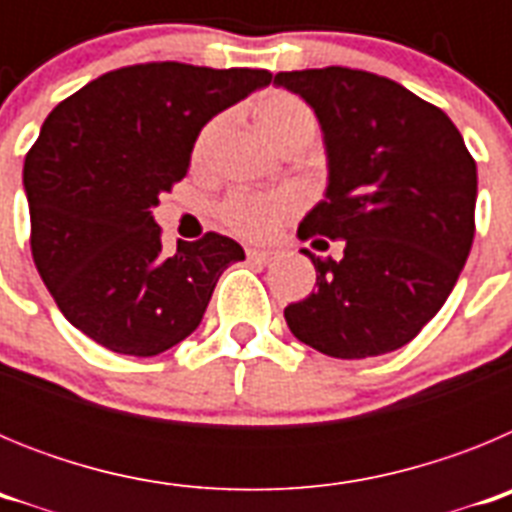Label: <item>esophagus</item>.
I'll return each instance as SVG.
<instances>
[{
	"instance_id": "34e87169",
	"label": "esophagus",
	"mask_w": 512,
	"mask_h": 512,
	"mask_svg": "<svg viewBox=\"0 0 512 512\" xmlns=\"http://www.w3.org/2000/svg\"><path fill=\"white\" fill-rule=\"evenodd\" d=\"M246 256L248 261H256V264H271V261L279 259V251H271V248H248Z\"/></svg>"
}]
</instances>
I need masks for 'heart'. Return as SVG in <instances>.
<instances>
[{"mask_svg": "<svg viewBox=\"0 0 512 512\" xmlns=\"http://www.w3.org/2000/svg\"><path fill=\"white\" fill-rule=\"evenodd\" d=\"M259 125L274 143H282L295 133H315V115L297 94L274 92L259 104ZM220 122H210L197 138V156L210 148ZM297 200L287 192H233L217 205V217L228 225L233 233L253 241L271 238L282 228L287 217L295 215Z\"/></svg>", "mask_w": 512, "mask_h": 512, "instance_id": "1", "label": "heart"}]
</instances>
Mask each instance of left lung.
<instances>
[{"mask_svg": "<svg viewBox=\"0 0 512 512\" xmlns=\"http://www.w3.org/2000/svg\"><path fill=\"white\" fill-rule=\"evenodd\" d=\"M277 87L300 94L328 148L325 200L300 238L343 259L302 248L318 292L284 307L289 330L333 359L390 354L443 307L474 241L477 164L436 104L369 71L325 66L282 71Z\"/></svg>", "mask_w": 512, "mask_h": 512, "instance_id": "obj_1", "label": "left lung"}]
</instances>
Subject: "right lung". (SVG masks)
Listing matches in <instances>:
<instances>
[{"label": "right lung", "instance_id": "obj_1", "mask_svg": "<svg viewBox=\"0 0 512 512\" xmlns=\"http://www.w3.org/2000/svg\"><path fill=\"white\" fill-rule=\"evenodd\" d=\"M269 81L266 69L135 63L45 117L22 174L30 251L58 310L99 346L128 356L176 346L200 325L220 274L246 259L212 230L166 253L151 210L187 176L207 122Z\"/></svg>", "mask_w": 512, "mask_h": 512}]
</instances>
